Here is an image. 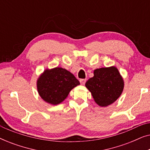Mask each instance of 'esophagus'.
Returning a JSON list of instances; mask_svg holds the SVG:
<instances>
[{"instance_id":"1","label":"esophagus","mask_w":150,"mask_h":150,"mask_svg":"<svg viewBox=\"0 0 150 150\" xmlns=\"http://www.w3.org/2000/svg\"><path fill=\"white\" fill-rule=\"evenodd\" d=\"M80 83H81L82 85H84L86 83V79H81L80 80Z\"/></svg>"}]
</instances>
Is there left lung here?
I'll return each instance as SVG.
<instances>
[{
	"instance_id": "obj_1",
	"label": "left lung",
	"mask_w": 150,
	"mask_h": 150,
	"mask_svg": "<svg viewBox=\"0 0 150 150\" xmlns=\"http://www.w3.org/2000/svg\"><path fill=\"white\" fill-rule=\"evenodd\" d=\"M94 76L86 82L94 101L102 107L111 104L120 98L124 87L123 78L116 67H102L93 71Z\"/></svg>"
}]
</instances>
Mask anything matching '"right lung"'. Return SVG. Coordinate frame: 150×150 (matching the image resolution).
<instances>
[{"label":"right lung","mask_w":150,"mask_h":150,"mask_svg":"<svg viewBox=\"0 0 150 150\" xmlns=\"http://www.w3.org/2000/svg\"><path fill=\"white\" fill-rule=\"evenodd\" d=\"M79 85L80 82L70 71L58 67L45 69L37 81L39 95L52 105L61 103L71 90Z\"/></svg>","instance_id":"right-lung-1"}]
</instances>
